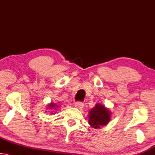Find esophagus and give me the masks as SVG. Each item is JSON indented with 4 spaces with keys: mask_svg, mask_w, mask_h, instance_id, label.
I'll return each mask as SVG.
<instances>
[{
    "mask_svg": "<svg viewBox=\"0 0 155 155\" xmlns=\"http://www.w3.org/2000/svg\"><path fill=\"white\" fill-rule=\"evenodd\" d=\"M83 106H84V104L82 102H77V103H75V107H77V109H81L82 108H83Z\"/></svg>",
    "mask_w": 155,
    "mask_h": 155,
    "instance_id": "1",
    "label": "esophagus"
}]
</instances>
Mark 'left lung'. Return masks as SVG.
I'll list each match as a JSON object with an SVG mask.
<instances>
[{
    "label": "left lung",
    "mask_w": 155,
    "mask_h": 155,
    "mask_svg": "<svg viewBox=\"0 0 155 155\" xmlns=\"http://www.w3.org/2000/svg\"><path fill=\"white\" fill-rule=\"evenodd\" d=\"M110 120V112L101 104H97L89 114V124L94 128L106 125Z\"/></svg>",
    "instance_id": "1"
}]
</instances>
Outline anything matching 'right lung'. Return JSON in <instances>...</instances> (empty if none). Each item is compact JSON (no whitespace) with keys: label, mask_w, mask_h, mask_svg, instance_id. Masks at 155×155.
Wrapping results in <instances>:
<instances>
[{"label":"right lung","mask_w":155,"mask_h":155,"mask_svg":"<svg viewBox=\"0 0 155 155\" xmlns=\"http://www.w3.org/2000/svg\"><path fill=\"white\" fill-rule=\"evenodd\" d=\"M55 106H56L55 104H53V103H51V104H49V107H50V108H51V109H52V107H55Z\"/></svg>","instance_id":"obj_1"}]
</instances>
